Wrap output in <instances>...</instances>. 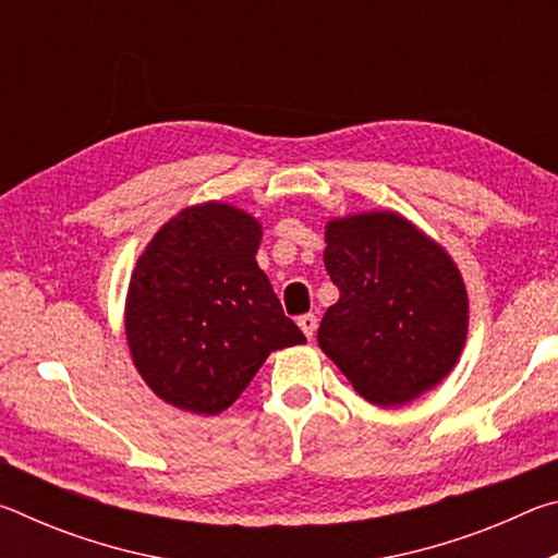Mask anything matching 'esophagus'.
Instances as JSON below:
<instances>
[{"mask_svg": "<svg viewBox=\"0 0 558 558\" xmlns=\"http://www.w3.org/2000/svg\"><path fill=\"white\" fill-rule=\"evenodd\" d=\"M298 325H300L302 332H305V337H307V339H313L315 329H317V317H315L313 313H307V315H300V317H298Z\"/></svg>", "mask_w": 558, "mask_h": 558, "instance_id": "1", "label": "esophagus"}]
</instances>
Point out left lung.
I'll list each match as a JSON object with an SVG mask.
<instances>
[{
  "label": "left lung",
  "mask_w": 558,
  "mask_h": 558,
  "mask_svg": "<svg viewBox=\"0 0 558 558\" xmlns=\"http://www.w3.org/2000/svg\"><path fill=\"white\" fill-rule=\"evenodd\" d=\"M325 268L339 300L317 342L354 389L401 405L456 366L468 335V295L448 253L399 214L327 226Z\"/></svg>",
  "instance_id": "left-lung-1"
}]
</instances>
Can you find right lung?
Instances as JSON below:
<instances>
[{"label": "right lung", "mask_w": 558, "mask_h": 558, "mask_svg": "<svg viewBox=\"0 0 558 558\" xmlns=\"http://www.w3.org/2000/svg\"><path fill=\"white\" fill-rule=\"evenodd\" d=\"M260 235L253 216L202 204L165 223L137 260L130 352L149 389L177 409L221 413L272 349L307 342L258 268Z\"/></svg>", "instance_id": "1"}]
</instances>
